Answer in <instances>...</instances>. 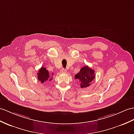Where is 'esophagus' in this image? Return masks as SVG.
Masks as SVG:
<instances>
[{
    "mask_svg": "<svg viewBox=\"0 0 134 134\" xmlns=\"http://www.w3.org/2000/svg\"><path fill=\"white\" fill-rule=\"evenodd\" d=\"M61 73H65V72H66V70H65L64 68H63V69H61Z\"/></svg>",
    "mask_w": 134,
    "mask_h": 134,
    "instance_id": "esophagus-1",
    "label": "esophagus"
}]
</instances>
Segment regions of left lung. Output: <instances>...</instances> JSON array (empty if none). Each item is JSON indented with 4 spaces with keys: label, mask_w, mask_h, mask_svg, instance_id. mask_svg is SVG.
<instances>
[{
    "label": "left lung",
    "mask_w": 134,
    "mask_h": 134,
    "mask_svg": "<svg viewBox=\"0 0 134 134\" xmlns=\"http://www.w3.org/2000/svg\"><path fill=\"white\" fill-rule=\"evenodd\" d=\"M95 77L94 70L87 66L82 67L79 72L75 75V79L79 81L81 88L90 86Z\"/></svg>",
    "instance_id": "8db88e82"
}]
</instances>
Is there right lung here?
<instances>
[{"label":"right lung","mask_w":134,"mask_h":134,"mask_svg":"<svg viewBox=\"0 0 134 134\" xmlns=\"http://www.w3.org/2000/svg\"><path fill=\"white\" fill-rule=\"evenodd\" d=\"M51 73L47 70L45 68L42 66L39 69L38 72L37 73V78L39 81L41 83H44L47 81H51L52 79V77L51 76ZM53 75V74H52Z\"/></svg>","instance_id":"1"}]
</instances>
